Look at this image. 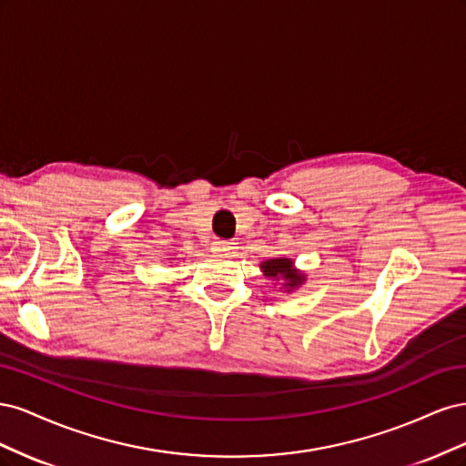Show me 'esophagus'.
<instances>
[{
  "instance_id": "obj_1",
  "label": "esophagus",
  "mask_w": 466,
  "mask_h": 466,
  "mask_svg": "<svg viewBox=\"0 0 466 466\" xmlns=\"http://www.w3.org/2000/svg\"><path fill=\"white\" fill-rule=\"evenodd\" d=\"M211 248H214V252H218V255H231V250H235V243H229V241H214V245H211Z\"/></svg>"
}]
</instances>
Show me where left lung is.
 Here are the masks:
<instances>
[{"mask_svg":"<svg viewBox=\"0 0 466 466\" xmlns=\"http://www.w3.org/2000/svg\"><path fill=\"white\" fill-rule=\"evenodd\" d=\"M262 274L272 281L274 286L279 288V291L291 293L299 289L305 281L307 274L295 266V260L289 257H278V258H268L260 262Z\"/></svg>","mask_w":466,"mask_h":466,"instance_id":"obj_1","label":"left lung"}]
</instances>
